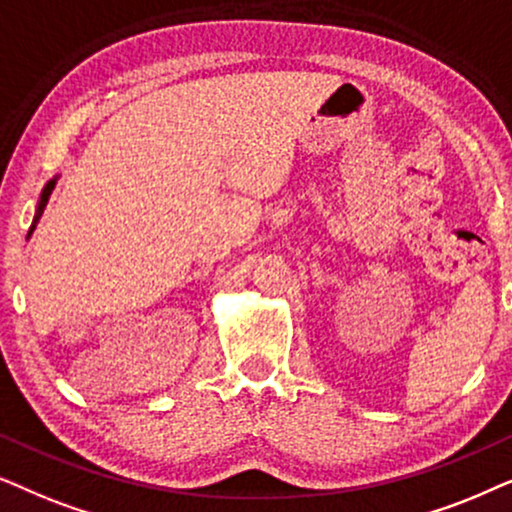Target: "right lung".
Masks as SVG:
<instances>
[{
	"instance_id": "add662e5",
	"label": "right lung",
	"mask_w": 512,
	"mask_h": 512,
	"mask_svg": "<svg viewBox=\"0 0 512 512\" xmlns=\"http://www.w3.org/2000/svg\"><path fill=\"white\" fill-rule=\"evenodd\" d=\"M56 180H58V177H53V180L46 182L44 192H42V196H39V206H37V213H34V220H32L30 234H32V231H34V227H37V222H39V217H42V213H44L46 203H49V196H51V192H53V187H56ZM30 234H27V238H30Z\"/></svg>"
}]
</instances>
